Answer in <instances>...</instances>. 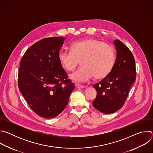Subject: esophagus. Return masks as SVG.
Here are the masks:
<instances>
[{
    "label": "esophagus",
    "instance_id": "esophagus-1",
    "mask_svg": "<svg viewBox=\"0 0 153 153\" xmlns=\"http://www.w3.org/2000/svg\"><path fill=\"white\" fill-rule=\"evenodd\" d=\"M75 86L77 88H79V89H80V88H85V86L79 85V84H78V83H76V84H75Z\"/></svg>",
    "mask_w": 153,
    "mask_h": 153
}]
</instances>
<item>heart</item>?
<instances>
[{
	"mask_svg": "<svg viewBox=\"0 0 153 153\" xmlns=\"http://www.w3.org/2000/svg\"><path fill=\"white\" fill-rule=\"evenodd\" d=\"M62 66L68 71H73L79 61L82 67L70 75L77 82L106 77L112 71L116 62L113 48L99 40L89 39L76 40L71 45V50H62L58 55Z\"/></svg>",
	"mask_w": 153,
	"mask_h": 153,
	"instance_id": "b5f03b06",
	"label": "heart"
}]
</instances>
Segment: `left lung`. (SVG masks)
Returning a JSON list of instances; mask_svg holds the SVG:
<instances>
[{
  "instance_id": "left-lung-1",
  "label": "left lung",
  "mask_w": 153,
  "mask_h": 153,
  "mask_svg": "<svg viewBox=\"0 0 153 153\" xmlns=\"http://www.w3.org/2000/svg\"><path fill=\"white\" fill-rule=\"evenodd\" d=\"M117 50L114 66L106 77L93 85L97 91L93 106L101 113H113L124 105L136 78L134 56L129 49L119 40H114Z\"/></svg>"
}]
</instances>
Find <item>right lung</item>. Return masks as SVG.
Wrapping results in <instances>:
<instances>
[{
  "instance_id": "obj_1",
  "label": "right lung",
  "mask_w": 153,
  "mask_h": 153,
  "mask_svg": "<svg viewBox=\"0 0 153 153\" xmlns=\"http://www.w3.org/2000/svg\"><path fill=\"white\" fill-rule=\"evenodd\" d=\"M65 39H43L31 46L20 60L19 89L31 110L43 118H53L62 112L74 89L58 58Z\"/></svg>"
}]
</instances>
